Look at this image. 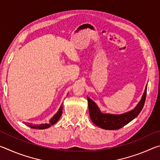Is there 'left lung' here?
Wrapping results in <instances>:
<instances>
[{"label": "left lung", "instance_id": "8db88e82", "mask_svg": "<svg viewBox=\"0 0 160 160\" xmlns=\"http://www.w3.org/2000/svg\"><path fill=\"white\" fill-rule=\"evenodd\" d=\"M147 95V87H146L145 92L143 94L141 100H140L137 107L133 110L126 113L120 115L109 114V113H103L92 100L87 97L88 101L89 113L90 118L96 126L106 130H117L122 128L127 123L131 122L132 120L137 117L141 112Z\"/></svg>", "mask_w": 160, "mask_h": 160}]
</instances>
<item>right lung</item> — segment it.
Returning a JSON list of instances; mask_svg holds the SVG:
<instances>
[{
    "label": "right lung",
    "mask_w": 160,
    "mask_h": 160,
    "mask_svg": "<svg viewBox=\"0 0 160 160\" xmlns=\"http://www.w3.org/2000/svg\"><path fill=\"white\" fill-rule=\"evenodd\" d=\"M62 109H63V107L61 106L60 109H59L58 112L53 116V117L49 121V123H45V124H39V125H32V124L26 123V125H28L29 128H35V129H45L49 128L51 126L55 124L57 121L59 120L62 114Z\"/></svg>",
    "instance_id": "right-lung-1"
}]
</instances>
